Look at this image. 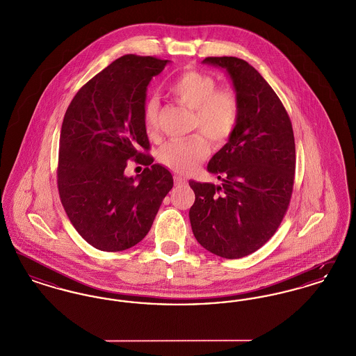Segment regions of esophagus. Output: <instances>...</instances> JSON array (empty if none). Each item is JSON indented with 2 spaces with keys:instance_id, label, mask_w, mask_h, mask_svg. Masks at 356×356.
<instances>
[{
  "instance_id": "obj_1",
  "label": "esophagus",
  "mask_w": 356,
  "mask_h": 356,
  "mask_svg": "<svg viewBox=\"0 0 356 356\" xmlns=\"http://www.w3.org/2000/svg\"><path fill=\"white\" fill-rule=\"evenodd\" d=\"M186 184V179L184 177H181V176H179V175H176L175 176V186H183Z\"/></svg>"
}]
</instances>
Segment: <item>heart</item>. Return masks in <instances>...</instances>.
I'll return each mask as SVG.
<instances>
[{"instance_id":"b5f03b06","label":"heart","mask_w":356,"mask_h":356,"mask_svg":"<svg viewBox=\"0 0 356 356\" xmlns=\"http://www.w3.org/2000/svg\"><path fill=\"white\" fill-rule=\"evenodd\" d=\"M168 90L177 100L193 111V127L199 128L215 144L225 143L236 129L238 100L231 89H218L213 77L199 70H186L176 76ZM159 102L151 99L144 104L143 122L147 134L157 131ZM208 153V143L200 134L172 140L159 151V160L177 173L195 170Z\"/></svg>"}]
</instances>
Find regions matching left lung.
<instances>
[{
  "instance_id": "obj_1",
  "label": "left lung",
  "mask_w": 356,
  "mask_h": 356,
  "mask_svg": "<svg viewBox=\"0 0 356 356\" xmlns=\"http://www.w3.org/2000/svg\"><path fill=\"white\" fill-rule=\"evenodd\" d=\"M225 70L238 100V122L207 170L220 186L191 180L189 220L207 251L240 259L264 245L287 212L293 188L295 138L287 111L261 74L237 57H207Z\"/></svg>"
}]
</instances>
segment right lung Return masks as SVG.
Returning <instances> with one entry per match:
<instances>
[{
  "label": "right lung",
  "instance_id": "1",
  "mask_svg": "<svg viewBox=\"0 0 356 356\" xmlns=\"http://www.w3.org/2000/svg\"><path fill=\"white\" fill-rule=\"evenodd\" d=\"M170 60L127 54L96 74L69 104L60 135L57 184L69 220L92 247L119 252L140 243L173 186L152 164L143 122L147 89ZM132 156L147 165L128 178Z\"/></svg>",
  "mask_w": 356,
  "mask_h": 356
}]
</instances>
